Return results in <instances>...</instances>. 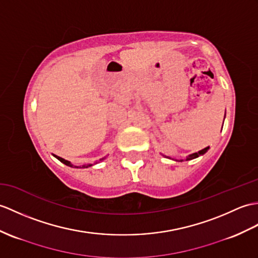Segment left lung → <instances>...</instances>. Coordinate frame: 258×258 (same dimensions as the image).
Here are the masks:
<instances>
[{
	"mask_svg": "<svg viewBox=\"0 0 258 258\" xmlns=\"http://www.w3.org/2000/svg\"><path fill=\"white\" fill-rule=\"evenodd\" d=\"M225 117V116H224ZM209 148L210 147H206V148H203V149H201V151H199L198 153H194V154H191V155H189V156L185 158V160H191V159H195V158H197V157H199V156H201V155H205L208 151H209ZM180 161H182V159L180 160Z\"/></svg>",
	"mask_w": 258,
	"mask_h": 258,
	"instance_id": "obj_1",
	"label": "left lung"
}]
</instances>
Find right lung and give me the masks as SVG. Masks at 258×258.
Wrapping results in <instances>:
<instances>
[{"mask_svg": "<svg viewBox=\"0 0 258 258\" xmlns=\"http://www.w3.org/2000/svg\"><path fill=\"white\" fill-rule=\"evenodd\" d=\"M53 156H55L58 160H60L62 164H64V165H67V166H69V167H76V168H81V166H74L73 164L70 163V161H68V160H66V159H63V158H61V157H59V156H56V155H53ZM105 158V157H104ZM104 158H102L101 160H103ZM90 166H92L91 164H89V165H83L82 166V168H85V167H90Z\"/></svg>", "mask_w": 258, "mask_h": 258, "instance_id": "obj_1", "label": "right lung"}]
</instances>
